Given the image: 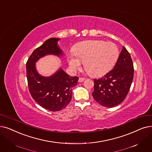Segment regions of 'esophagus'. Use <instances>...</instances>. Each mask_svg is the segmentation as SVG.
Wrapping results in <instances>:
<instances>
[{
    "label": "esophagus",
    "instance_id": "1",
    "mask_svg": "<svg viewBox=\"0 0 152 152\" xmlns=\"http://www.w3.org/2000/svg\"><path fill=\"white\" fill-rule=\"evenodd\" d=\"M84 80H85V79L84 77H80V78H79V82L81 83V82L84 81Z\"/></svg>",
    "mask_w": 152,
    "mask_h": 152
}]
</instances>
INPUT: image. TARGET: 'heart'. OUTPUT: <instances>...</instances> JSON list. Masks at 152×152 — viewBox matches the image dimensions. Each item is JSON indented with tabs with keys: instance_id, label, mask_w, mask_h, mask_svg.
Returning <instances> with one entry per match:
<instances>
[{
	"instance_id": "1",
	"label": "heart",
	"mask_w": 152,
	"mask_h": 152,
	"mask_svg": "<svg viewBox=\"0 0 152 152\" xmlns=\"http://www.w3.org/2000/svg\"><path fill=\"white\" fill-rule=\"evenodd\" d=\"M119 55L117 46L103 40H86L77 43L73 53H69L67 60L74 71L80 69L84 63V68L89 75L99 76L113 68Z\"/></svg>"
}]
</instances>
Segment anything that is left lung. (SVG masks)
Returning <instances> with one entry per match:
<instances>
[{"instance_id":"8db88e82","label":"left lung","mask_w":152,"mask_h":152,"mask_svg":"<svg viewBox=\"0 0 152 152\" xmlns=\"http://www.w3.org/2000/svg\"><path fill=\"white\" fill-rule=\"evenodd\" d=\"M134 65L129 51L122 47L114 69L104 77L94 79L92 96L101 105L113 107L127 96L134 78Z\"/></svg>"}]
</instances>
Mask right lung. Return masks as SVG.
Wrapping results in <instances>:
<instances>
[{
    "label": "right lung",
    "instance_id": "obj_1",
    "mask_svg": "<svg viewBox=\"0 0 152 152\" xmlns=\"http://www.w3.org/2000/svg\"><path fill=\"white\" fill-rule=\"evenodd\" d=\"M60 38H51L36 48L26 64L28 88L33 99L44 109L59 111L67 106L72 98V88L77 83L78 77L70 76L61 68L50 76L39 75L36 63L45 56L63 55L58 42Z\"/></svg>",
    "mask_w": 152,
    "mask_h": 152
}]
</instances>
